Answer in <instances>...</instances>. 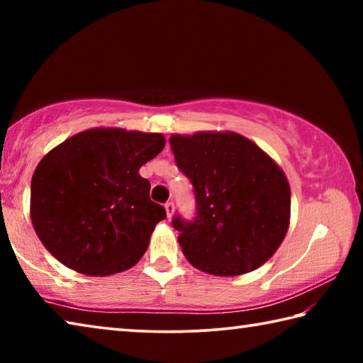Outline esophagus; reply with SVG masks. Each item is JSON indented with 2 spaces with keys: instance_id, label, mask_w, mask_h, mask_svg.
<instances>
[{
  "instance_id": "1",
  "label": "esophagus",
  "mask_w": 363,
  "mask_h": 363,
  "mask_svg": "<svg viewBox=\"0 0 363 363\" xmlns=\"http://www.w3.org/2000/svg\"><path fill=\"white\" fill-rule=\"evenodd\" d=\"M164 210H167L168 218L173 216V213H174V203H173V201H168V203H164Z\"/></svg>"
}]
</instances>
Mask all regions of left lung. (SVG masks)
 Instances as JSON below:
<instances>
[{
  "mask_svg": "<svg viewBox=\"0 0 363 363\" xmlns=\"http://www.w3.org/2000/svg\"><path fill=\"white\" fill-rule=\"evenodd\" d=\"M169 145L195 194V218H173L184 256L220 277L262 266L290 224L291 194L284 171L237 133L173 134Z\"/></svg>",
  "mask_w": 363,
  "mask_h": 363,
  "instance_id": "obj_1",
  "label": "left lung"
}]
</instances>
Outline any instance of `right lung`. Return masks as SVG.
Returning <instances> with one entry per match:
<instances>
[{
	"mask_svg": "<svg viewBox=\"0 0 363 363\" xmlns=\"http://www.w3.org/2000/svg\"><path fill=\"white\" fill-rule=\"evenodd\" d=\"M163 147L158 133L94 128L46 153L32 177L30 218L49 253L94 277L133 267L167 218L139 174Z\"/></svg>",
	"mask_w": 363,
	"mask_h": 363,
	"instance_id": "1",
	"label": "right lung"
}]
</instances>
